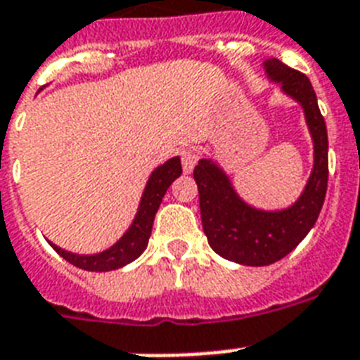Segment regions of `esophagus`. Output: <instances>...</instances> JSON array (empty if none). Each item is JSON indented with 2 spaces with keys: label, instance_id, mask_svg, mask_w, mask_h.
<instances>
[{
  "label": "esophagus",
  "instance_id": "1",
  "mask_svg": "<svg viewBox=\"0 0 360 360\" xmlns=\"http://www.w3.org/2000/svg\"><path fill=\"white\" fill-rule=\"evenodd\" d=\"M181 162H183V170L185 174H190V172L194 170L195 162H198V153L194 150H190V148H185V150H181Z\"/></svg>",
  "mask_w": 360,
  "mask_h": 360
}]
</instances>
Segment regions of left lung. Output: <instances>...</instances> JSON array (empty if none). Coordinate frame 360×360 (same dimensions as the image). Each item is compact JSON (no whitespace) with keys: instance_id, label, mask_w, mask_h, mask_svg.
<instances>
[{"instance_id":"1","label":"left lung","mask_w":360,"mask_h":360,"mask_svg":"<svg viewBox=\"0 0 360 360\" xmlns=\"http://www.w3.org/2000/svg\"><path fill=\"white\" fill-rule=\"evenodd\" d=\"M264 68L269 78L282 86L283 93L300 102L315 144L313 172L297 203L278 212L258 210L241 201L216 162L201 159L194 168L208 245L223 258L252 267L282 259L307 236L324 205L329 174L328 129L309 78L276 58L265 60Z\"/></svg>"}]
</instances>
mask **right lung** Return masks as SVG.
<instances>
[{"mask_svg":"<svg viewBox=\"0 0 360 360\" xmlns=\"http://www.w3.org/2000/svg\"><path fill=\"white\" fill-rule=\"evenodd\" d=\"M181 172H183V168H181L179 157H174V159L166 161L165 165H161L152 172L146 188H144L143 199H141L139 212L135 216L134 223L128 229V232L113 247H110L104 252H98V255L93 256H80L60 249V247L53 245V243L51 245L63 259H68L69 264H72L78 269H84V271L105 273V271H113V269H120L124 265H128L129 262H134L135 258L143 255V250L146 249L159 205H161L162 198H165L166 190L170 188L172 183L179 177Z\"/></svg>","mask_w":360,"mask_h":360,"instance_id":"1","label":"right lung"}]
</instances>
